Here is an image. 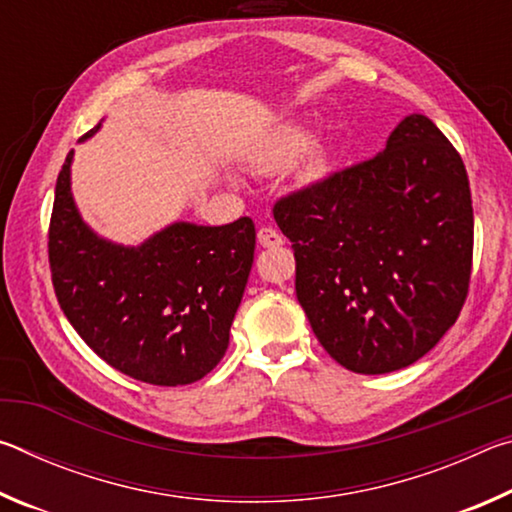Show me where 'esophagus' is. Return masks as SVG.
Masks as SVG:
<instances>
[{
	"mask_svg": "<svg viewBox=\"0 0 512 512\" xmlns=\"http://www.w3.org/2000/svg\"><path fill=\"white\" fill-rule=\"evenodd\" d=\"M257 241L262 248H277L284 244V237L275 228H259L257 230Z\"/></svg>",
	"mask_w": 512,
	"mask_h": 512,
	"instance_id": "obj_1",
	"label": "esophagus"
}]
</instances>
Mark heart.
<instances>
[{
    "label": "heart",
    "instance_id": "obj_1",
    "mask_svg": "<svg viewBox=\"0 0 512 512\" xmlns=\"http://www.w3.org/2000/svg\"><path fill=\"white\" fill-rule=\"evenodd\" d=\"M311 133L307 128L296 124H280L268 131L266 135L259 137L253 144V149L248 151L250 167H255L262 173H277L282 169L291 167L302 153L309 149ZM325 171V151L314 149L305 160L302 167V178L316 180L320 173Z\"/></svg>",
    "mask_w": 512,
    "mask_h": 512
}]
</instances>
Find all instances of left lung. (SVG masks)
Here are the masks:
<instances>
[{
    "mask_svg": "<svg viewBox=\"0 0 512 512\" xmlns=\"http://www.w3.org/2000/svg\"><path fill=\"white\" fill-rule=\"evenodd\" d=\"M296 296L329 357L359 375L411 366L456 323L474 214L461 155L429 117H404L372 160L280 198Z\"/></svg>",
    "mask_w": 512,
    "mask_h": 512,
    "instance_id": "obj_1",
    "label": "left lung"
}]
</instances>
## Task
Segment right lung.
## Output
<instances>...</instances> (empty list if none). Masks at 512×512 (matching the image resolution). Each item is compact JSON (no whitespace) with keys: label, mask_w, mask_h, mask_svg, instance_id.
<instances>
[{"label":"right lung","mask_w":512,"mask_h":512,"mask_svg":"<svg viewBox=\"0 0 512 512\" xmlns=\"http://www.w3.org/2000/svg\"><path fill=\"white\" fill-rule=\"evenodd\" d=\"M72 160L69 151L49 223L60 309L81 339L128 377L155 386L203 379L228 350L253 268L255 223L248 216L228 225L176 221L140 246L115 244L83 221L72 196Z\"/></svg>","instance_id":"obj_1"}]
</instances>
